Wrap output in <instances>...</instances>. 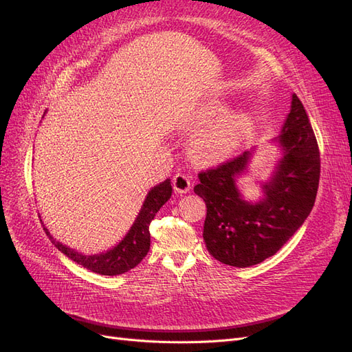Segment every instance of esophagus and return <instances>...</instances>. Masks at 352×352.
Masks as SVG:
<instances>
[{"mask_svg": "<svg viewBox=\"0 0 352 352\" xmlns=\"http://www.w3.org/2000/svg\"><path fill=\"white\" fill-rule=\"evenodd\" d=\"M190 186H192V180H190L189 176L184 173H177L173 177V188L177 194H186L190 190Z\"/></svg>", "mask_w": 352, "mask_h": 352, "instance_id": "1", "label": "esophagus"}]
</instances>
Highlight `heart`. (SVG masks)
<instances>
[{
	"label": "heart",
	"mask_w": 352,
	"mask_h": 352,
	"mask_svg": "<svg viewBox=\"0 0 352 352\" xmlns=\"http://www.w3.org/2000/svg\"><path fill=\"white\" fill-rule=\"evenodd\" d=\"M201 129L194 135V154L208 163H217L229 158L247 136L251 120L243 111H226V105L220 101H210L195 111L190 124Z\"/></svg>",
	"instance_id": "obj_1"
}]
</instances>
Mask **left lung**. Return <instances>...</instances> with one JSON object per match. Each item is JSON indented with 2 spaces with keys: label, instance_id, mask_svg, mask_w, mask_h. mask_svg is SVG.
Returning <instances> with one entry per match:
<instances>
[{
  "label": "left lung",
  "instance_id": "obj_1",
  "mask_svg": "<svg viewBox=\"0 0 352 352\" xmlns=\"http://www.w3.org/2000/svg\"><path fill=\"white\" fill-rule=\"evenodd\" d=\"M272 144L279 146L280 155L270 176L257 180L261 190L257 201L245 199L238 186V180L250 175L257 146L199 173L194 192L207 206L202 238L208 252L223 264L250 267L272 257L313 210L320 154L307 111L295 94L280 135Z\"/></svg>",
  "mask_w": 352,
  "mask_h": 352
}]
</instances>
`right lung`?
I'll list each match as a JSON object with an SVG mask.
<instances>
[{
	"mask_svg": "<svg viewBox=\"0 0 352 352\" xmlns=\"http://www.w3.org/2000/svg\"><path fill=\"white\" fill-rule=\"evenodd\" d=\"M172 192L173 189L170 179H166L164 182L153 186L148 190L140 212H138L131 229L126 232V235L122 238V241L117 242L113 248L100 254L87 255L67 247V245L54 239V236H52L50 230L45 228L42 219L41 221L42 225H44V230L51 239V242L72 261L78 263L82 267L88 269L94 273L104 276H117L136 267V265L144 260L148 251H150V225L158 210L166 204L170 197H172Z\"/></svg>",
	"mask_w": 352,
	"mask_h": 352,
	"instance_id": "1",
	"label": "right lung"
}]
</instances>
